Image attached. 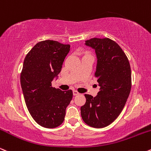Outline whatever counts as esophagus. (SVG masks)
<instances>
[{"label": "esophagus", "mask_w": 151, "mask_h": 151, "mask_svg": "<svg viewBox=\"0 0 151 151\" xmlns=\"http://www.w3.org/2000/svg\"><path fill=\"white\" fill-rule=\"evenodd\" d=\"M73 95H79V93L78 91H76V90H73Z\"/></svg>", "instance_id": "obj_1"}]
</instances>
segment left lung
<instances>
[{
  "label": "left lung",
  "instance_id": "left-lung-1",
  "mask_svg": "<svg viewBox=\"0 0 151 151\" xmlns=\"http://www.w3.org/2000/svg\"><path fill=\"white\" fill-rule=\"evenodd\" d=\"M85 44L95 51V76L100 90L95 97L85 95L86 102L81 114L88 125L103 128L118 117L127 102L132 88L131 67L122 48L110 39L93 38Z\"/></svg>",
  "mask_w": 151,
  "mask_h": 151
}]
</instances>
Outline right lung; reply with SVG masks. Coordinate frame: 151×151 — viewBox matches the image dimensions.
<instances>
[{
	"mask_svg": "<svg viewBox=\"0 0 151 151\" xmlns=\"http://www.w3.org/2000/svg\"><path fill=\"white\" fill-rule=\"evenodd\" d=\"M70 47L56 41H42L34 46L24 60L20 83L24 101L35 121L45 128H56L63 123L72 100L71 90L62 91L51 87Z\"/></svg>",
	"mask_w": 151,
	"mask_h": 151,
	"instance_id": "right-lung-1",
	"label": "right lung"
}]
</instances>
